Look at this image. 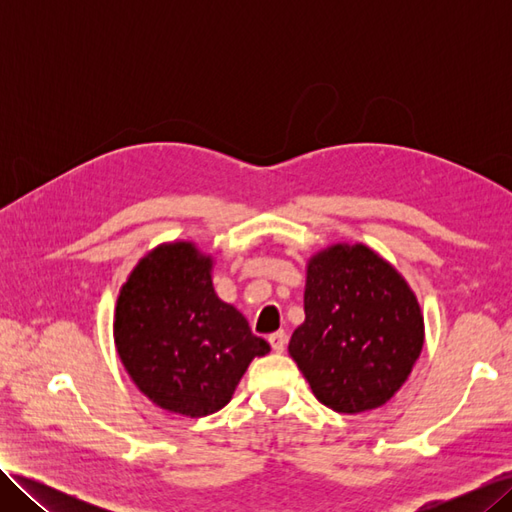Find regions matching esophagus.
<instances>
[{
    "mask_svg": "<svg viewBox=\"0 0 512 512\" xmlns=\"http://www.w3.org/2000/svg\"><path fill=\"white\" fill-rule=\"evenodd\" d=\"M269 344L275 352H284L286 344H288V335L284 331H277V333H271L269 335Z\"/></svg>",
    "mask_w": 512,
    "mask_h": 512,
    "instance_id": "esophagus-1",
    "label": "esophagus"
}]
</instances>
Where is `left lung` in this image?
I'll list each match as a JSON object with an SVG mask.
<instances>
[{"label": "left lung", "instance_id": "left-lung-1", "mask_svg": "<svg viewBox=\"0 0 512 512\" xmlns=\"http://www.w3.org/2000/svg\"><path fill=\"white\" fill-rule=\"evenodd\" d=\"M305 322L288 352L320 404L342 414L384 406L423 350L414 292L369 247L339 243L307 265Z\"/></svg>", "mask_w": 512, "mask_h": 512}]
</instances>
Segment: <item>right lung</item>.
Returning <instances> with one entry per match:
<instances>
[{
    "instance_id": "1",
    "label": "right lung",
    "mask_w": 512,
    "mask_h": 512,
    "mask_svg": "<svg viewBox=\"0 0 512 512\" xmlns=\"http://www.w3.org/2000/svg\"><path fill=\"white\" fill-rule=\"evenodd\" d=\"M211 265L192 243L156 247L123 284L113 322L119 359L138 389L192 418L222 410L254 356L271 350L218 299Z\"/></svg>"
}]
</instances>
